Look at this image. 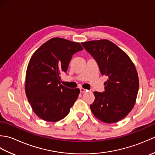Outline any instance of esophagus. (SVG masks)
I'll use <instances>...</instances> for the list:
<instances>
[{"instance_id":"1","label":"esophagus","mask_w":155,"mask_h":155,"mask_svg":"<svg viewBox=\"0 0 155 155\" xmlns=\"http://www.w3.org/2000/svg\"><path fill=\"white\" fill-rule=\"evenodd\" d=\"M87 91H88L86 90V89H84V88H80V92H81V93H85V92H87Z\"/></svg>"}]
</instances>
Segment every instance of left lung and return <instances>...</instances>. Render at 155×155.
I'll list each match as a JSON object with an SVG mask.
<instances>
[{"label":"left lung","instance_id":"left-lung-1","mask_svg":"<svg viewBox=\"0 0 155 155\" xmlns=\"http://www.w3.org/2000/svg\"><path fill=\"white\" fill-rule=\"evenodd\" d=\"M81 44L97 62L102 75L108 78L104 92H94L92 113L103 123H117L127 116L136 103L139 77L135 66L123 50L107 39Z\"/></svg>","mask_w":155,"mask_h":155}]
</instances>
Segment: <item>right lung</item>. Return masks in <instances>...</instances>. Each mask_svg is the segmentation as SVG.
Wrapping results in <instances>:
<instances>
[{"mask_svg":"<svg viewBox=\"0 0 155 155\" xmlns=\"http://www.w3.org/2000/svg\"><path fill=\"white\" fill-rule=\"evenodd\" d=\"M83 49L78 42L55 37L31 57L26 72L25 93L32 110L42 120L62 119L77 101L80 90L62 85L60 74L67 71L72 55Z\"/></svg>","mask_w":155,"mask_h":155,"instance_id":"obj_1","label":"right lung"}]
</instances>
